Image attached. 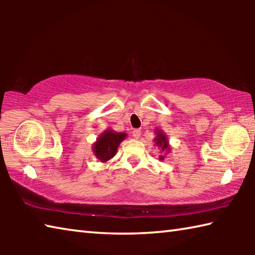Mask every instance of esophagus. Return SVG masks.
Instances as JSON below:
<instances>
[{
	"mask_svg": "<svg viewBox=\"0 0 255 255\" xmlns=\"http://www.w3.org/2000/svg\"><path fill=\"white\" fill-rule=\"evenodd\" d=\"M132 137L135 138V139H138V138L140 137V130H139V129H133V130H132Z\"/></svg>",
	"mask_w": 255,
	"mask_h": 255,
	"instance_id": "1",
	"label": "esophagus"
}]
</instances>
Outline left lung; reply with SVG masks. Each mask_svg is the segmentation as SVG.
Returning a JSON list of instances; mask_svg holds the SVG:
<instances>
[{
	"label": "left lung",
	"mask_w": 255,
	"mask_h": 255,
	"mask_svg": "<svg viewBox=\"0 0 255 255\" xmlns=\"http://www.w3.org/2000/svg\"><path fill=\"white\" fill-rule=\"evenodd\" d=\"M154 132L155 135H156L154 138V143L159 149L162 150V153H164L163 155H159V159L163 161L164 157H165V155L167 153H170L171 146L169 144V140H167V136L163 132V130H161V129H155Z\"/></svg>",
	"instance_id": "8db88e82"
}]
</instances>
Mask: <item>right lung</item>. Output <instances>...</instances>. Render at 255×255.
<instances>
[{
    "instance_id": "add662e5",
    "label": "right lung",
    "mask_w": 255,
    "mask_h": 255,
    "mask_svg": "<svg viewBox=\"0 0 255 255\" xmlns=\"http://www.w3.org/2000/svg\"><path fill=\"white\" fill-rule=\"evenodd\" d=\"M127 137L126 132H117L112 129H107L93 143L92 152L102 163H107L115 156L122 141Z\"/></svg>"
}]
</instances>
